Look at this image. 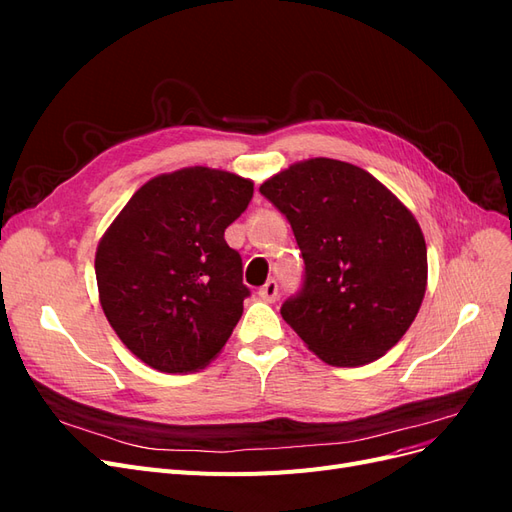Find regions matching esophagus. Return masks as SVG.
<instances>
[{
    "label": "esophagus",
    "instance_id": "1",
    "mask_svg": "<svg viewBox=\"0 0 512 512\" xmlns=\"http://www.w3.org/2000/svg\"><path fill=\"white\" fill-rule=\"evenodd\" d=\"M277 290H280V288H277V282L269 280L265 286L258 290V297L265 303H273L277 299Z\"/></svg>",
    "mask_w": 512,
    "mask_h": 512
}]
</instances>
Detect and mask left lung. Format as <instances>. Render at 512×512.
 <instances>
[{
  "label": "left lung",
  "mask_w": 512,
  "mask_h": 512,
  "mask_svg": "<svg viewBox=\"0 0 512 512\" xmlns=\"http://www.w3.org/2000/svg\"><path fill=\"white\" fill-rule=\"evenodd\" d=\"M286 215L305 271L282 318L324 363L376 361L410 329L425 297L427 247L414 215L367 170L329 158L260 185Z\"/></svg>",
  "instance_id": "obj_1"
}]
</instances>
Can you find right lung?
<instances>
[{
  "label": "right lung",
  "instance_id": "1",
  "mask_svg": "<svg viewBox=\"0 0 512 512\" xmlns=\"http://www.w3.org/2000/svg\"><path fill=\"white\" fill-rule=\"evenodd\" d=\"M254 183L205 166L147 181L96 252L100 303L126 348L153 369L205 367L228 342L250 288L224 230Z\"/></svg>",
  "mask_w": 512,
  "mask_h": 512
}]
</instances>
